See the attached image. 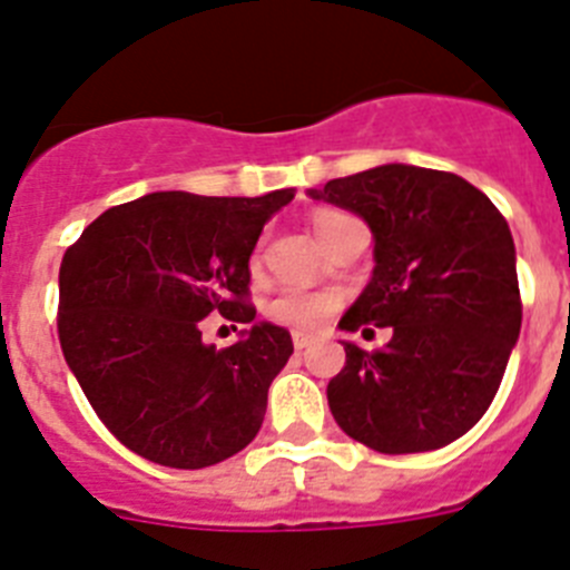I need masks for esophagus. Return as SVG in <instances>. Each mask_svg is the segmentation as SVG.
Returning <instances> with one entry per match:
<instances>
[{"mask_svg": "<svg viewBox=\"0 0 570 570\" xmlns=\"http://www.w3.org/2000/svg\"><path fill=\"white\" fill-rule=\"evenodd\" d=\"M311 342H314V336H311V334H299V331H296V334H294V347H296V351H305V347H308Z\"/></svg>", "mask_w": 570, "mask_h": 570, "instance_id": "esophagus-1", "label": "esophagus"}]
</instances>
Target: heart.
Returning a JSON list of instances; mask_svg holds the SVG:
<instances>
[{
	"label": "heart",
	"mask_w": 570,
	"mask_h": 570,
	"mask_svg": "<svg viewBox=\"0 0 570 570\" xmlns=\"http://www.w3.org/2000/svg\"><path fill=\"white\" fill-rule=\"evenodd\" d=\"M342 214L336 210H322V214L314 216V228L316 234H325L331 223H336ZM336 299L334 294H325V291H305V288H285L271 299L268 314L274 316L276 322L288 325V328L299 331H314L320 328L322 322L328 320V314L334 311Z\"/></svg>",
	"instance_id": "1"
}]
</instances>
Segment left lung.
Returning a JSON list of instances; mask_svg holds the SVG:
<instances>
[{
  "mask_svg": "<svg viewBox=\"0 0 570 570\" xmlns=\"http://www.w3.org/2000/svg\"><path fill=\"white\" fill-rule=\"evenodd\" d=\"M308 196L362 216L374 234V274L340 328L394 331L376 354L342 340L345 367L328 382L336 425L380 454L460 440L488 411L520 340L505 216L462 176L402 163Z\"/></svg>",
  "mask_w": 570,
  "mask_h": 570,
  "instance_id": "8db88e82",
  "label": "left lung"
}]
</instances>
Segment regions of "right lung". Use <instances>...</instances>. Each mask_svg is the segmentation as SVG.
<instances>
[{"label": "right lung", "instance_id": "add662e5", "mask_svg": "<svg viewBox=\"0 0 570 570\" xmlns=\"http://www.w3.org/2000/svg\"><path fill=\"white\" fill-rule=\"evenodd\" d=\"M294 188L265 196L156 190L88 225L59 268V342L110 434L156 465L208 468L259 434L291 334L254 322L250 254ZM210 313L249 325L202 340ZM236 331V328H234Z\"/></svg>", "mask_w": 570, "mask_h": 570}]
</instances>
